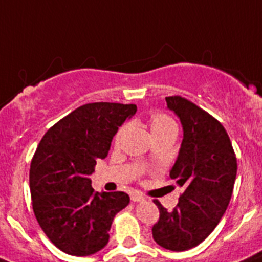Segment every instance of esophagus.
<instances>
[{"label":"esophagus","instance_id":"34e87169","mask_svg":"<svg viewBox=\"0 0 262 262\" xmlns=\"http://www.w3.org/2000/svg\"><path fill=\"white\" fill-rule=\"evenodd\" d=\"M130 200L133 202H140V201H143V200H145V197H143V194H141V193L133 192V193H130Z\"/></svg>","mask_w":262,"mask_h":262}]
</instances>
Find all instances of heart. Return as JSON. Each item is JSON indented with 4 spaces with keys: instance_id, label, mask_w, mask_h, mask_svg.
I'll use <instances>...</instances> for the list:
<instances>
[{
    "instance_id": "b5f03b06",
    "label": "heart",
    "mask_w": 262,
    "mask_h": 262,
    "mask_svg": "<svg viewBox=\"0 0 262 262\" xmlns=\"http://www.w3.org/2000/svg\"><path fill=\"white\" fill-rule=\"evenodd\" d=\"M150 129L152 132V136L155 138L162 136H166V134H176L178 133V125H176L175 120L172 119L169 115L163 114V112H157V114H152L150 116ZM126 133H128V125L124 124V125L120 126L117 129L116 134L114 137V143L115 146L119 147L122 143L124 138H125Z\"/></svg>"
}]
</instances>
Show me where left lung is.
<instances>
[{
    "label": "left lung",
    "mask_w": 262,
    "mask_h": 262,
    "mask_svg": "<svg viewBox=\"0 0 262 262\" xmlns=\"http://www.w3.org/2000/svg\"><path fill=\"white\" fill-rule=\"evenodd\" d=\"M166 100L184 129L169 172L183 193L172 211L154 200L159 219L152 226V237L160 247L181 252L199 246L216 227L232 195L237 163L230 137L215 117L183 96Z\"/></svg>",
    "instance_id": "left-lung-1"
}]
</instances>
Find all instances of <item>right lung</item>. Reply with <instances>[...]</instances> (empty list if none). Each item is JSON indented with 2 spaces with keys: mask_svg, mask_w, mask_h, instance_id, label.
<instances>
[{
  "mask_svg": "<svg viewBox=\"0 0 262 262\" xmlns=\"http://www.w3.org/2000/svg\"><path fill=\"white\" fill-rule=\"evenodd\" d=\"M136 104L98 102L78 107L48 129L30 167L32 209L44 234L72 256L107 246L115 215L129 204L125 192L94 193L89 176Z\"/></svg>",
  "mask_w": 262,
  "mask_h": 262,
  "instance_id": "1",
  "label": "right lung"
}]
</instances>
